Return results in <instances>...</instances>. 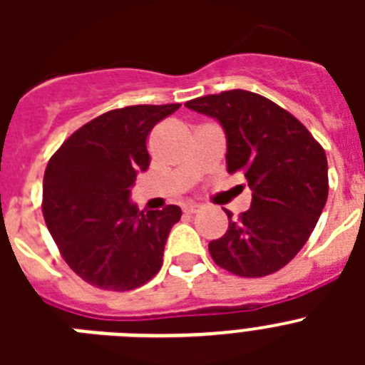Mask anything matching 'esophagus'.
<instances>
[{
  "label": "esophagus",
  "instance_id": "esophagus-1",
  "mask_svg": "<svg viewBox=\"0 0 365 365\" xmlns=\"http://www.w3.org/2000/svg\"><path fill=\"white\" fill-rule=\"evenodd\" d=\"M182 210H185V214H197V212L201 210V206H199V205H185V208H182Z\"/></svg>",
  "mask_w": 365,
  "mask_h": 365
}]
</instances>
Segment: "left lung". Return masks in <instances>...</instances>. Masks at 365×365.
Segmentation results:
<instances>
[{"instance_id": "1", "label": "left lung", "mask_w": 365, "mask_h": 365, "mask_svg": "<svg viewBox=\"0 0 365 365\" xmlns=\"http://www.w3.org/2000/svg\"><path fill=\"white\" fill-rule=\"evenodd\" d=\"M227 135L228 173H243L252 202L228 230L210 241L221 269L261 278L302 250L320 219L329 193L327 157L298 118L256 93L232 89L186 102Z\"/></svg>"}]
</instances>
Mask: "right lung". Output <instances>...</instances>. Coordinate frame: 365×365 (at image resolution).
Wrapping results in <instances>:
<instances>
[{"label":"right lung","mask_w":365,"mask_h":365,"mask_svg":"<svg viewBox=\"0 0 365 365\" xmlns=\"http://www.w3.org/2000/svg\"><path fill=\"white\" fill-rule=\"evenodd\" d=\"M180 104L128 106L93 118L51 157L43 175V219L67 265L89 285L133 291L163 267L164 245L180 208L138 212L130 201L150 166L148 135Z\"/></svg>","instance_id":"obj_1"}]
</instances>
